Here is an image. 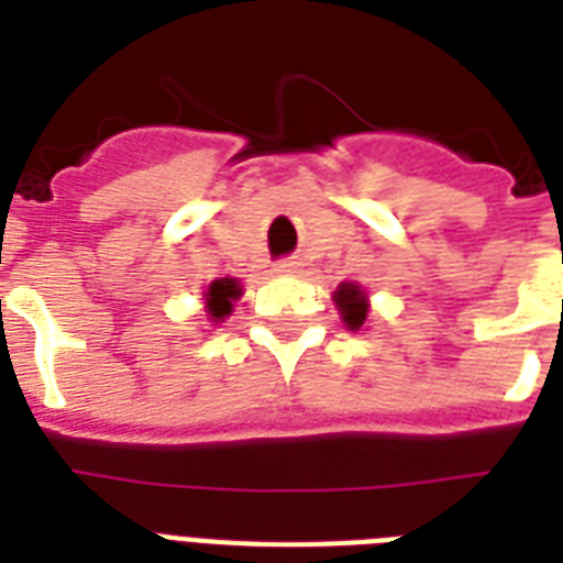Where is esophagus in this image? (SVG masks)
<instances>
[{
	"label": "esophagus",
	"mask_w": 563,
	"mask_h": 563,
	"mask_svg": "<svg viewBox=\"0 0 563 563\" xmlns=\"http://www.w3.org/2000/svg\"><path fill=\"white\" fill-rule=\"evenodd\" d=\"M277 272H291L289 260H280V263H277Z\"/></svg>",
	"instance_id": "1"
}]
</instances>
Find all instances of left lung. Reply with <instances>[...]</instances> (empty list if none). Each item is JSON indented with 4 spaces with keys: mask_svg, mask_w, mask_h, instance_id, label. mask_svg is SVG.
Masks as SVG:
<instances>
[{
    "mask_svg": "<svg viewBox=\"0 0 563 563\" xmlns=\"http://www.w3.org/2000/svg\"><path fill=\"white\" fill-rule=\"evenodd\" d=\"M335 307L342 312L344 324L351 327V330H360L365 324V318H368V303H365V291L360 286H353V283H342L339 291H335Z\"/></svg>",
    "mask_w": 563,
    "mask_h": 563,
    "instance_id": "8db88e82",
    "label": "left lung"
}]
</instances>
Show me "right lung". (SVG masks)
<instances>
[{"instance_id": "right-lung-1", "label": "right lung", "mask_w": 563, "mask_h": 563, "mask_svg": "<svg viewBox=\"0 0 563 563\" xmlns=\"http://www.w3.org/2000/svg\"><path fill=\"white\" fill-rule=\"evenodd\" d=\"M239 295H242V291H239L236 280H230V277L210 283V289H207V312L212 316V321L230 316L233 300H236Z\"/></svg>"}]
</instances>
